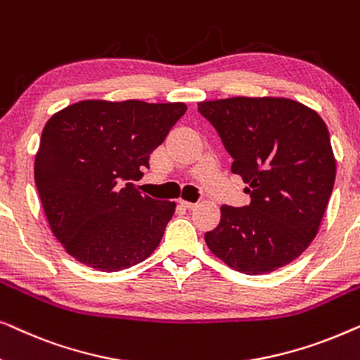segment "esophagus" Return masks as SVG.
I'll list each match as a JSON object with an SVG mask.
<instances>
[{"mask_svg": "<svg viewBox=\"0 0 360 360\" xmlns=\"http://www.w3.org/2000/svg\"><path fill=\"white\" fill-rule=\"evenodd\" d=\"M179 203L184 206V208H186V210H193L195 206H196V203H191V201H186V200H180Z\"/></svg>", "mask_w": 360, "mask_h": 360, "instance_id": "obj_1", "label": "esophagus"}]
</instances>
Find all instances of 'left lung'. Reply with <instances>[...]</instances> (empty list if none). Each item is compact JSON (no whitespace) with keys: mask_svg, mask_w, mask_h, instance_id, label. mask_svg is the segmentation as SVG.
Segmentation results:
<instances>
[{"mask_svg":"<svg viewBox=\"0 0 360 360\" xmlns=\"http://www.w3.org/2000/svg\"><path fill=\"white\" fill-rule=\"evenodd\" d=\"M219 132L250 203L221 206L205 234L216 257L248 275L274 272L316 238L336 179L328 127L311 108L288 98L234 96L198 103Z\"/></svg>","mask_w":360,"mask_h":360,"instance_id":"8db88e82","label":"left lung"}]
</instances>
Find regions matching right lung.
Wrapping results in <instances>:
<instances>
[{
	"mask_svg": "<svg viewBox=\"0 0 360 360\" xmlns=\"http://www.w3.org/2000/svg\"><path fill=\"white\" fill-rule=\"evenodd\" d=\"M185 111V103L83 100L46 122L34 180L52 234L73 259L117 272L157 249L176 205L141 195L132 180Z\"/></svg>",
	"mask_w": 360,
	"mask_h": 360,
	"instance_id": "1",
	"label": "right lung"
}]
</instances>
